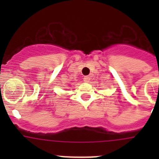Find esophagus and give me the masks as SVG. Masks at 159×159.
Here are the masks:
<instances>
[{"instance_id": "obj_1", "label": "esophagus", "mask_w": 159, "mask_h": 159, "mask_svg": "<svg viewBox=\"0 0 159 159\" xmlns=\"http://www.w3.org/2000/svg\"><path fill=\"white\" fill-rule=\"evenodd\" d=\"M90 80H91V77L90 76H84V81L86 83L89 82Z\"/></svg>"}]
</instances>
